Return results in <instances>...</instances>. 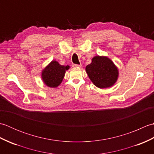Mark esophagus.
<instances>
[{
  "label": "esophagus",
  "mask_w": 154,
  "mask_h": 154,
  "mask_svg": "<svg viewBox=\"0 0 154 154\" xmlns=\"http://www.w3.org/2000/svg\"><path fill=\"white\" fill-rule=\"evenodd\" d=\"M73 67H81V65H77V64H73L72 65Z\"/></svg>",
  "instance_id": "34e87169"
}]
</instances>
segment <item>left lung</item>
Masks as SVG:
<instances>
[{"instance_id":"left-lung-1","label":"left lung","mask_w":154,"mask_h":154,"mask_svg":"<svg viewBox=\"0 0 154 154\" xmlns=\"http://www.w3.org/2000/svg\"><path fill=\"white\" fill-rule=\"evenodd\" d=\"M85 70L91 81L100 89L112 87L119 77L118 68L106 56H94Z\"/></svg>"}]
</instances>
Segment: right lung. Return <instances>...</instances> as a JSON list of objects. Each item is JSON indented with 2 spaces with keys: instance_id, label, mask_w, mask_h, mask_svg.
<instances>
[{
  "instance_id": "add662e5",
  "label": "right lung",
  "mask_w": 154,
  "mask_h": 154,
  "mask_svg": "<svg viewBox=\"0 0 154 154\" xmlns=\"http://www.w3.org/2000/svg\"><path fill=\"white\" fill-rule=\"evenodd\" d=\"M69 69V66H64L57 61H52L42 72V78L44 84L49 87H57L61 83L65 76V71Z\"/></svg>"
}]
</instances>
